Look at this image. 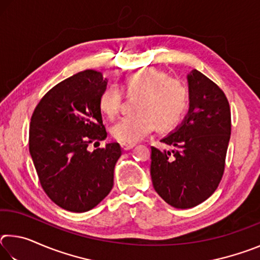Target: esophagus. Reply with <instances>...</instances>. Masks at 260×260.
Masks as SVG:
<instances>
[{"instance_id":"34e87169","label":"esophagus","mask_w":260,"mask_h":260,"mask_svg":"<svg viewBox=\"0 0 260 260\" xmlns=\"http://www.w3.org/2000/svg\"><path fill=\"white\" fill-rule=\"evenodd\" d=\"M135 147V143H121V148L122 150H131V149H133Z\"/></svg>"}]
</instances>
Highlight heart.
I'll return each mask as SVG.
<instances>
[{
	"label": "heart",
	"mask_w": 260,
	"mask_h": 260,
	"mask_svg": "<svg viewBox=\"0 0 260 260\" xmlns=\"http://www.w3.org/2000/svg\"><path fill=\"white\" fill-rule=\"evenodd\" d=\"M122 88L129 96L139 95L135 114L122 117L112 126L113 138L122 143H135L153 129L172 128L182 119L188 107V93L180 81L153 68H142L126 74ZM122 94L108 86L100 98V108L112 117L120 108Z\"/></svg>",
	"instance_id": "1"
}]
</instances>
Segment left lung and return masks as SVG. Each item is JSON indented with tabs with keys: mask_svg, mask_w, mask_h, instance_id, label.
I'll return each mask as SVG.
<instances>
[{
	"mask_svg": "<svg viewBox=\"0 0 260 260\" xmlns=\"http://www.w3.org/2000/svg\"><path fill=\"white\" fill-rule=\"evenodd\" d=\"M189 110L181 124L151 147L150 174L167 204L190 209L215 191L225 170L231 139V109L223 91L197 70L187 74Z\"/></svg>",
	"mask_w": 260,
	"mask_h": 260,
	"instance_id": "8db88e82",
	"label": "left lung"
}]
</instances>
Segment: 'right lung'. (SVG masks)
I'll return each instance as SVG.
<instances>
[{"label": "right lung", "instance_id": "right-lung-1", "mask_svg": "<svg viewBox=\"0 0 260 260\" xmlns=\"http://www.w3.org/2000/svg\"><path fill=\"white\" fill-rule=\"evenodd\" d=\"M108 79L86 70L52 87L35 108L29 153L48 197L61 209L86 212L109 195L121 156L119 143L88 150L107 139L100 98Z\"/></svg>", "mask_w": 260, "mask_h": 260}]
</instances>
